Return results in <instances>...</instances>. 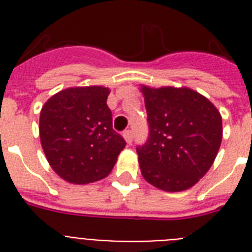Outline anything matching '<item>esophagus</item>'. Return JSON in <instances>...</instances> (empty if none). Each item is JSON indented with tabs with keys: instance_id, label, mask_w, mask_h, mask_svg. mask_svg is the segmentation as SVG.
Masks as SVG:
<instances>
[{
	"instance_id": "1",
	"label": "esophagus",
	"mask_w": 252,
	"mask_h": 252,
	"mask_svg": "<svg viewBox=\"0 0 252 252\" xmlns=\"http://www.w3.org/2000/svg\"><path fill=\"white\" fill-rule=\"evenodd\" d=\"M123 136H124V138H126V141L130 145V144H132V141H133V132H132L130 129H128V130H126L124 133H123Z\"/></svg>"
}]
</instances>
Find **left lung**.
<instances>
[{
	"instance_id": "8db88e82",
	"label": "left lung",
	"mask_w": 252,
	"mask_h": 252,
	"mask_svg": "<svg viewBox=\"0 0 252 252\" xmlns=\"http://www.w3.org/2000/svg\"><path fill=\"white\" fill-rule=\"evenodd\" d=\"M149 136L137 146L142 176L167 192L199 182L215 162L222 119L205 96L187 87L142 86Z\"/></svg>"
}]
</instances>
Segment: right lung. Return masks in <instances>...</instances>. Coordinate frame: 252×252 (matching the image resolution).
<instances>
[{
	"label": "right lung",
	"mask_w": 252,
	"mask_h": 252,
	"mask_svg": "<svg viewBox=\"0 0 252 252\" xmlns=\"http://www.w3.org/2000/svg\"><path fill=\"white\" fill-rule=\"evenodd\" d=\"M108 94L102 86L70 87L53 95L41 108L39 132L45 157L69 183L106 178L126 148V140L112 128Z\"/></svg>",
	"instance_id": "right-lung-1"
}]
</instances>
